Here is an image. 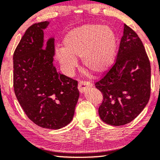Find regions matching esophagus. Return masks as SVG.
Instances as JSON below:
<instances>
[{"label":"esophagus","instance_id":"obj_1","mask_svg":"<svg viewBox=\"0 0 160 160\" xmlns=\"http://www.w3.org/2000/svg\"><path fill=\"white\" fill-rule=\"evenodd\" d=\"M91 87H92V83L88 81H83V80H81V81L79 82L78 83V89L81 93L85 92L87 89L89 88H91Z\"/></svg>","mask_w":160,"mask_h":160}]
</instances>
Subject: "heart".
<instances>
[{
  "instance_id": "b5f03b06",
  "label": "heart",
  "mask_w": 160,
  "mask_h": 160,
  "mask_svg": "<svg viewBox=\"0 0 160 160\" xmlns=\"http://www.w3.org/2000/svg\"><path fill=\"white\" fill-rule=\"evenodd\" d=\"M63 44V48L58 49L55 55L67 73H70L76 67V58H82L87 69L101 74L113 63L117 38L110 27L88 24L68 32Z\"/></svg>"
}]
</instances>
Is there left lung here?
<instances>
[{
	"mask_svg": "<svg viewBox=\"0 0 160 160\" xmlns=\"http://www.w3.org/2000/svg\"><path fill=\"white\" fill-rule=\"evenodd\" d=\"M95 86L103 95L100 118L112 126L131 122L149 100V59L138 34L126 24L116 61Z\"/></svg>",
	"mask_w": 160,
	"mask_h": 160,
	"instance_id": "left-lung-1",
	"label": "left lung"
}]
</instances>
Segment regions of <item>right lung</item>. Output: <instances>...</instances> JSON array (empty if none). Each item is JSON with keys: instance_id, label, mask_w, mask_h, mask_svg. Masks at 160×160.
<instances>
[{"instance_id": "right-lung-1", "label": "right lung", "mask_w": 160, "mask_h": 160, "mask_svg": "<svg viewBox=\"0 0 160 160\" xmlns=\"http://www.w3.org/2000/svg\"><path fill=\"white\" fill-rule=\"evenodd\" d=\"M44 21L26 30L13 55V86L25 113L35 124L58 129L71 122L79 98L78 81L53 65L54 39L43 48Z\"/></svg>"}]
</instances>
